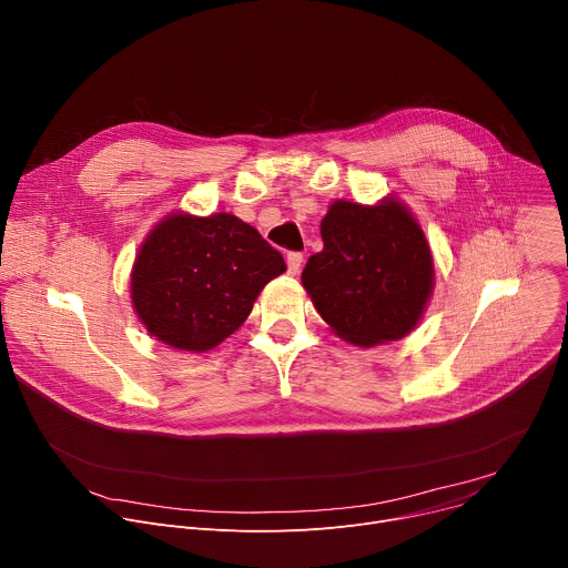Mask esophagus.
<instances>
[{
	"label": "esophagus",
	"instance_id": "1",
	"mask_svg": "<svg viewBox=\"0 0 568 568\" xmlns=\"http://www.w3.org/2000/svg\"><path fill=\"white\" fill-rule=\"evenodd\" d=\"M286 266H288V275H297L300 266H302V254L300 252H288L286 254Z\"/></svg>",
	"mask_w": 568,
	"mask_h": 568
}]
</instances>
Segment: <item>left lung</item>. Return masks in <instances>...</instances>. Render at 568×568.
I'll return each mask as SVG.
<instances>
[{
	"mask_svg": "<svg viewBox=\"0 0 568 568\" xmlns=\"http://www.w3.org/2000/svg\"><path fill=\"white\" fill-rule=\"evenodd\" d=\"M323 250L302 286L329 329L373 347L416 329L434 291V258L414 213L398 200H334L321 221Z\"/></svg>",
	"mask_w": 568,
	"mask_h": 568,
	"instance_id": "1",
	"label": "left lung"
}]
</instances>
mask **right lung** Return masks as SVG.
Returning <instances> with one entry per match:
<instances>
[{
	"label": "right lung",
	"instance_id": "add662e5",
	"mask_svg": "<svg viewBox=\"0 0 568 568\" xmlns=\"http://www.w3.org/2000/svg\"><path fill=\"white\" fill-rule=\"evenodd\" d=\"M284 256L232 213L172 211L145 236L132 266V304L150 336L206 353L234 334Z\"/></svg>",
	"mask_w": 568,
	"mask_h": 568
}]
</instances>
